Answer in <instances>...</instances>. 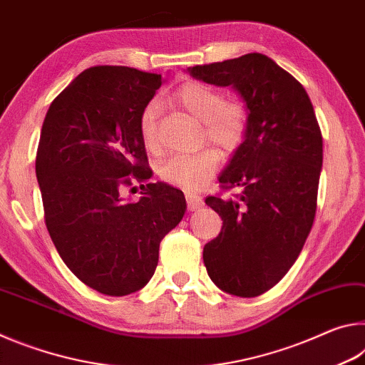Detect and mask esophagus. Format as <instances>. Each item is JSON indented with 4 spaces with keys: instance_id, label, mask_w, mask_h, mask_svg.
<instances>
[{
    "instance_id": "1",
    "label": "esophagus",
    "mask_w": 365,
    "mask_h": 365,
    "mask_svg": "<svg viewBox=\"0 0 365 365\" xmlns=\"http://www.w3.org/2000/svg\"><path fill=\"white\" fill-rule=\"evenodd\" d=\"M187 206H188V211H197V209H201L202 206H205V201H202V197L200 195L188 193L187 195Z\"/></svg>"
}]
</instances>
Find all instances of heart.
Returning <instances> with one entry per match:
<instances>
[{
  "label": "heart",
  "instance_id": "heart-1",
  "mask_svg": "<svg viewBox=\"0 0 365 365\" xmlns=\"http://www.w3.org/2000/svg\"><path fill=\"white\" fill-rule=\"evenodd\" d=\"M172 101L196 120L202 122V138L224 154H232L245 143L250 130V110L242 100H225L220 90L191 80L178 86ZM159 101L146 103L140 113L138 132L148 151L159 150ZM219 153L206 148L193 154H177L159 168L160 180L178 188H200L219 169Z\"/></svg>",
  "mask_w": 365,
  "mask_h": 365
}]
</instances>
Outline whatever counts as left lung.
I'll list each match as a JSON object with an SVG mask.
<instances>
[{"label": "left lung", "instance_id": "8db88e82", "mask_svg": "<svg viewBox=\"0 0 365 365\" xmlns=\"http://www.w3.org/2000/svg\"><path fill=\"white\" fill-rule=\"evenodd\" d=\"M206 83L233 86L250 110V130L219 177L233 197H206L224 225L202 250L211 280L255 298L275 287L298 259L317 209L322 132L304 86L261 53L195 66Z\"/></svg>", "mask_w": 365, "mask_h": 365}]
</instances>
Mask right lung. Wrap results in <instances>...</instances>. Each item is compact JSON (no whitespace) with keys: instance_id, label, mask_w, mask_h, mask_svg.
<instances>
[{"instance_id":"add662e5","label":"right lung","mask_w":365,"mask_h":365,"mask_svg":"<svg viewBox=\"0 0 365 365\" xmlns=\"http://www.w3.org/2000/svg\"><path fill=\"white\" fill-rule=\"evenodd\" d=\"M160 83V73L90 67L43 120L35 170L49 237L72 274L103 294H130L151 280L160 240L187 209L180 190L150 183L138 132ZM135 181L144 196L125 202L121 190Z\"/></svg>"}]
</instances>
